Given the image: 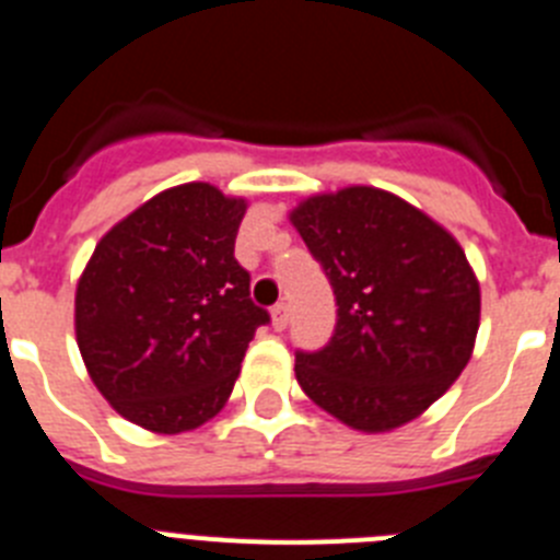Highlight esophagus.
Instances as JSON below:
<instances>
[{"label":"esophagus","instance_id":"esophagus-1","mask_svg":"<svg viewBox=\"0 0 560 560\" xmlns=\"http://www.w3.org/2000/svg\"><path fill=\"white\" fill-rule=\"evenodd\" d=\"M271 325H275V330H285V325H289V305L277 303L271 308Z\"/></svg>","mask_w":560,"mask_h":560}]
</instances>
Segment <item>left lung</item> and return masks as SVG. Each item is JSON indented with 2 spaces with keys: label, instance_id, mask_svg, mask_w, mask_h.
Here are the masks:
<instances>
[{
  "label": "left lung",
  "instance_id": "1",
  "mask_svg": "<svg viewBox=\"0 0 560 560\" xmlns=\"http://www.w3.org/2000/svg\"><path fill=\"white\" fill-rule=\"evenodd\" d=\"M336 294V330L296 353V384L355 432L420 418L474 353L479 280L457 237L381 187L316 192L289 212Z\"/></svg>",
  "mask_w": 560,
  "mask_h": 560
}]
</instances>
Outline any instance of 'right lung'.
I'll use <instances>...</instances> for the list:
<instances>
[{
  "instance_id": "obj_1",
  "label": "right lung",
  "mask_w": 560,
  "mask_h": 560,
  "mask_svg": "<svg viewBox=\"0 0 560 560\" xmlns=\"http://www.w3.org/2000/svg\"><path fill=\"white\" fill-rule=\"evenodd\" d=\"M246 199L207 182L167 187L97 241L75 289L86 373L126 420L156 434L224 409L269 314L235 260Z\"/></svg>"
}]
</instances>
